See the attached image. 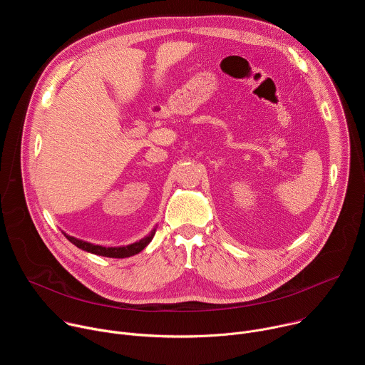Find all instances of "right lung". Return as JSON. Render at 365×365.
I'll use <instances>...</instances> for the list:
<instances>
[{
    "instance_id": "add662e5",
    "label": "right lung",
    "mask_w": 365,
    "mask_h": 365,
    "mask_svg": "<svg viewBox=\"0 0 365 365\" xmlns=\"http://www.w3.org/2000/svg\"><path fill=\"white\" fill-rule=\"evenodd\" d=\"M155 234V230H153L147 237H144L143 240L137 241V242H133L130 245H124V247H102V245H95V244H91V242H86V241H82V240H78L75 237H71L68 234L63 232V235L72 242L75 244L78 248L83 250V251H88V252H92V254H96V255H102V257H110V258H125V257H131V255H135L138 254L140 251H143L148 242L153 240Z\"/></svg>"
}]
</instances>
